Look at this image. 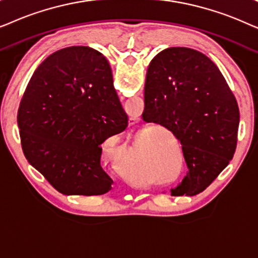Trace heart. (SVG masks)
Listing matches in <instances>:
<instances>
[{
    "label": "heart",
    "mask_w": 258,
    "mask_h": 258,
    "mask_svg": "<svg viewBox=\"0 0 258 258\" xmlns=\"http://www.w3.org/2000/svg\"><path fill=\"white\" fill-rule=\"evenodd\" d=\"M137 150H139V148H134L132 153H130L128 156L121 162V164H119V168H121L123 175H124L128 179H130V181L134 182H137L140 179L139 168H137L136 164Z\"/></svg>",
    "instance_id": "heart-1"
}]
</instances>
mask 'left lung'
Segmentation results:
<instances>
[{
  "mask_svg": "<svg viewBox=\"0 0 258 258\" xmlns=\"http://www.w3.org/2000/svg\"><path fill=\"white\" fill-rule=\"evenodd\" d=\"M143 114L144 121L170 130L182 146L188 172L172 196L202 192L234 157L237 102L216 64L195 49L167 48L153 58Z\"/></svg>",
  "mask_w": 258,
  "mask_h": 258,
  "instance_id": "obj_1",
  "label": "left lung"
}]
</instances>
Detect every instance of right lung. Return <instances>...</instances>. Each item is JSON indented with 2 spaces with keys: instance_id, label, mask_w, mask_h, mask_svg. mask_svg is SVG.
<instances>
[{
  "instance_id": "add662e5",
  "label": "right lung",
  "mask_w": 258,
  "mask_h": 258,
  "mask_svg": "<svg viewBox=\"0 0 258 258\" xmlns=\"http://www.w3.org/2000/svg\"><path fill=\"white\" fill-rule=\"evenodd\" d=\"M17 124L28 162L63 195H103L112 179L101 144L124 132L128 116L107 58L74 45L38 66L21 100Z\"/></svg>"
}]
</instances>
